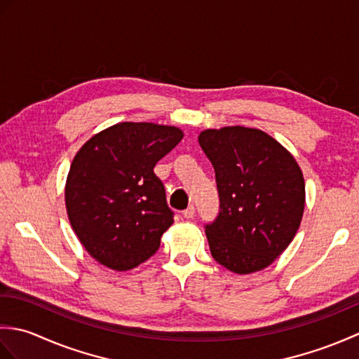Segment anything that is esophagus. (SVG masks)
Masks as SVG:
<instances>
[{
  "mask_svg": "<svg viewBox=\"0 0 359 359\" xmlns=\"http://www.w3.org/2000/svg\"><path fill=\"white\" fill-rule=\"evenodd\" d=\"M196 216V208H194V205H189V207L184 211V217L185 219H193Z\"/></svg>",
  "mask_w": 359,
  "mask_h": 359,
  "instance_id": "34e87169",
  "label": "esophagus"
}]
</instances>
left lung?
Instances as JSON below:
<instances>
[{
	"label": "left lung",
	"mask_w": 359,
	"mask_h": 359,
	"mask_svg": "<svg viewBox=\"0 0 359 359\" xmlns=\"http://www.w3.org/2000/svg\"><path fill=\"white\" fill-rule=\"evenodd\" d=\"M199 144L215 166L219 215L205 225L211 256L248 274L273 264L293 241L306 203L294 157L261 129H205Z\"/></svg>",
	"instance_id": "left-lung-1"
}]
</instances>
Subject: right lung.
Here are the masks:
<instances>
[{
    "label": "right lung",
    "instance_id": "add662e5",
    "mask_svg": "<svg viewBox=\"0 0 359 359\" xmlns=\"http://www.w3.org/2000/svg\"><path fill=\"white\" fill-rule=\"evenodd\" d=\"M184 133L175 126L123 121L95 134L75 154L65 199L81 245L108 269L147 261L174 222L154 166Z\"/></svg>",
    "mask_w": 359,
    "mask_h": 359
}]
</instances>
